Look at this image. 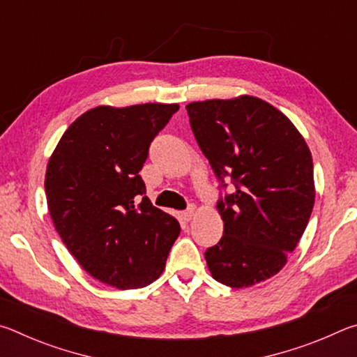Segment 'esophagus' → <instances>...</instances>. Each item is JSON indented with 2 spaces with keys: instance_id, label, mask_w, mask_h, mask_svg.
<instances>
[{
  "instance_id": "1",
  "label": "esophagus",
  "mask_w": 357,
  "mask_h": 357,
  "mask_svg": "<svg viewBox=\"0 0 357 357\" xmlns=\"http://www.w3.org/2000/svg\"><path fill=\"white\" fill-rule=\"evenodd\" d=\"M193 215H195V206H190L189 209H185L184 213H183V219L184 220H190Z\"/></svg>"
}]
</instances>
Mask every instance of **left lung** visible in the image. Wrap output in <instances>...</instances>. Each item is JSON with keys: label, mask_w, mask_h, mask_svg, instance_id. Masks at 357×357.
Returning <instances> with one entry per match:
<instances>
[{"label": "left lung", "mask_w": 357, "mask_h": 357, "mask_svg": "<svg viewBox=\"0 0 357 357\" xmlns=\"http://www.w3.org/2000/svg\"><path fill=\"white\" fill-rule=\"evenodd\" d=\"M193 135L217 178L236 190L217 204L219 244L204 253L211 275L245 288L280 273L315 204L312 153L296 126L255 96L185 105Z\"/></svg>", "instance_id": "left-lung-1"}]
</instances>
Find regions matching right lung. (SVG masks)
Returning <instances> with one entry per match:
<instances>
[{"label": "right lung", "mask_w": 357, "mask_h": 357, "mask_svg": "<svg viewBox=\"0 0 357 357\" xmlns=\"http://www.w3.org/2000/svg\"><path fill=\"white\" fill-rule=\"evenodd\" d=\"M178 104L99 105L84 112L47 164L48 213L78 264L118 289L159 279L179 222L153 206L140 170Z\"/></svg>", "instance_id": "add662e5"}]
</instances>
